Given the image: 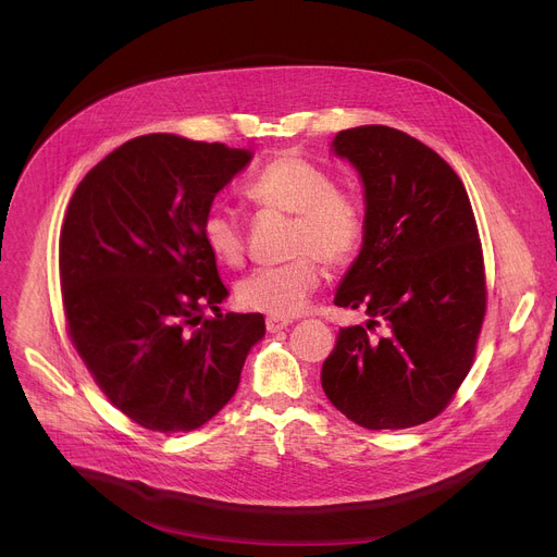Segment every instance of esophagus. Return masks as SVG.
I'll use <instances>...</instances> for the list:
<instances>
[{"label":"esophagus","mask_w":557,"mask_h":557,"mask_svg":"<svg viewBox=\"0 0 557 557\" xmlns=\"http://www.w3.org/2000/svg\"><path fill=\"white\" fill-rule=\"evenodd\" d=\"M288 326H290V320H286V318H267V331L269 333H280Z\"/></svg>","instance_id":"obj_1"}]
</instances>
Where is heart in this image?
<instances>
[{
	"instance_id": "b5f03b06",
	"label": "heart",
	"mask_w": 557,
	"mask_h": 557,
	"mask_svg": "<svg viewBox=\"0 0 557 557\" xmlns=\"http://www.w3.org/2000/svg\"><path fill=\"white\" fill-rule=\"evenodd\" d=\"M250 201L264 211L293 218L288 250L295 260L280 267H262L237 284L239 307L269 318H293L307 307L326 267L352 260L364 233L358 201L339 193L335 180L295 153L269 160L246 184ZM201 239L224 267H242L246 239L242 222L222 209H211L201 220Z\"/></svg>"
}]
</instances>
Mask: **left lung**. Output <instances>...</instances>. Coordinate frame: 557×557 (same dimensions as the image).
<instances>
[{
	"instance_id": "obj_1",
	"label": "left lung",
	"mask_w": 557,
	"mask_h": 557,
	"mask_svg": "<svg viewBox=\"0 0 557 557\" xmlns=\"http://www.w3.org/2000/svg\"><path fill=\"white\" fill-rule=\"evenodd\" d=\"M331 150L364 186V237L335 305L362 309L322 367V388L356 424L409 429L465 382L486 311L482 244L462 180L420 139L369 124ZM380 325V336L368 331Z\"/></svg>"
}]
</instances>
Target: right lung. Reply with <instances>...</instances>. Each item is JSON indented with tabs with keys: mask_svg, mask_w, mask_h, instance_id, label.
Here are the masks:
<instances>
[{
	"mask_svg": "<svg viewBox=\"0 0 557 557\" xmlns=\"http://www.w3.org/2000/svg\"><path fill=\"white\" fill-rule=\"evenodd\" d=\"M250 158L150 133L115 148L71 197L60 235L69 333L97 386L144 429L207 424L267 333L260 313L220 311L228 290L201 239L215 195Z\"/></svg>",
	"mask_w": 557,
	"mask_h": 557,
	"instance_id": "1",
	"label": "right lung"
}]
</instances>
